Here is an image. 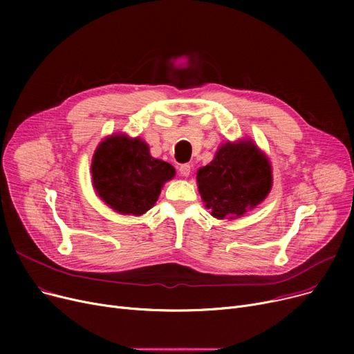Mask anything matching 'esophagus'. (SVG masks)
Listing matches in <instances>:
<instances>
[{
  "label": "esophagus",
  "mask_w": 354,
  "mask_h": 354,
  "mask_svg": "<svg viewBox=\"0 0 354 354\" xmlns=\"http://www.w3.org/2000/svg\"><path fill=\"white\" fill-rule=\"evenodd\" d=\"M191 169H192V166H191L189 163H182V165L179 166V174H180L182 176H188V175L191 174Z\"/></svg>",
  "instance_id": "esophagus-1"
}]
</instances>
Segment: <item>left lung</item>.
<instances>
[{
	"instance_id": "obj_1",
	"label": "left lung",
	"mask_w": 354,
	"mask_h": 354,
	"mask_svg": "<svg viewBox=\"0 0 354 354\" xmlns=\"http://www.w3.org/2000/svg\"><path fill=\"white\" fill-rule=\"evenodd\" d=\"M196 180L212 216L235 218L266 199L272 185L271 165L252 142H228L201 167Z\"/></svg>"
}]
</instances>
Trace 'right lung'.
Returning a JSON list of instances; mask_svg holds the SVG:
<instances>
[{"mask_svg": "<svg viewBox=\"0 0 354 354\" xmlns=\"http://www.w3.org/2000/svg\"><path fill=\"white\" fill-rule=\"evenodd\" d=\"M91 176L97 195L110 208L142 215L155 205L162 185L175 176V167L153 159L143 140L116 135L96 149Z\"/></svg>", "mask_w": 354, "mask_h": 354, "instance_id": "1", "label": "right lung"}]
</instances>
